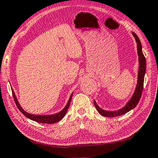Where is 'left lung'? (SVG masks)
Here are the masks:
<instances>
[{
    "label": "left lung",
    "instance_id": "left-lung-1",
    "mask_svg": "<svg viewBox=\"0 0 158 158\" xmlns=\"http://www.w3.org/2000/svg\"><path fill=\"white\" fill-rule=\"evenodd\" d=\"M132 34L134 36L135 41L137 43V50H138V55H139V73H138V81L137 85L135 87L134 93L133 94V96L129 100L128 102L126 103L123 108L119 109L117 111H106L103 109H101L97 104L96 102L94 101V105H95V108H96L97 111L101 115L103 116V117H117V116H120L123 114H125L127 112H128L131 110V109H134L138 103L139 102V100L141 98V94H142L143 87V81H144V76L146 72V68H147V65H146V59L144 55L142 52V46H141V43L139 40V37L135 33L132 32Z\"/></svg>",
    "mask_w": 158,
    "mask_h": 158
}]
</instances>
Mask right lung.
<instances>
[{"mask_svg":"<svg viewBox=\"0 0 158 158\" xmlns=\"http://www.w3.org/2000/svg\"><path fill=\"white\" fill-rule=\"evenodd\" d=\"M11 91H12V95H13L14 99H15L16 105H17V106L18 109H19V110L26 117H27L28 119H31V120L37 122V123H47V124H53V123H57V122L60 121L61 119L64 117V116L65 115V114H66L68 111V109H69L70 103H71V98H72V95H73V93H72L69 98V101H68L66 106H65L64 109H63V110H61L60 112L54 114H49V115H35V114H31L26 112L23 108L20 106L19 102H18L15 92H14L13 89H11Z\"/></svg>","mask_w":158,"mask_h":158,"instance_id":"1","label":"right lung"}]
</instances>
